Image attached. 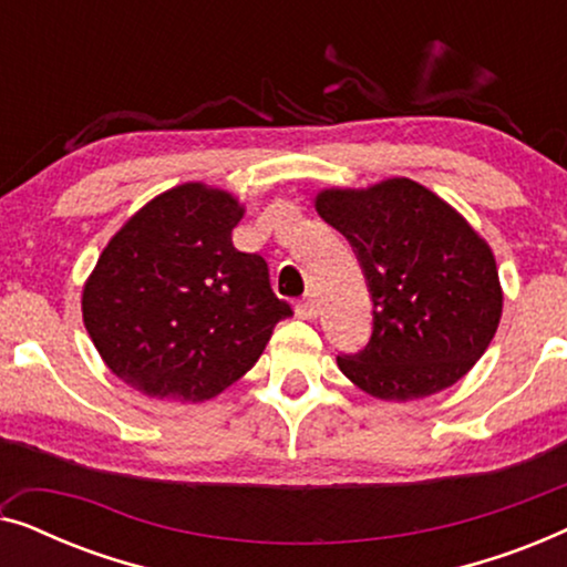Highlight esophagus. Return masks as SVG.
<instances>
[{"instance_id": "1", "label": "esophagus", "mask_w": 567, "mask_h": 567, "mask_svg": "<svg viewBox=\"0 0 567 567\" xmlns=\"http://www.w3.org/2000/svg\"><path fill=\"white\" fill-rule=\"evenodd\" d=\"M297 315L301 320H317V315H320V301H317L312 293H307V297L297 305Z\"/></svg>"}]
</instances>
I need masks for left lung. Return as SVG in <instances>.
<instances>
[{"label":"left lung","instance_id":"left-lung-1","mask_svg":"<svg viewBox=\"0 0 567 567\" xmlns=\"http://www.w3.org/2000/svg\"><path fill=\"white\" fill-rule=\"evenodd\" d=\"M315 208L353 245L374 301L369 343L338 355L340 371L386 402L421 400L460 382L503 315L498 266L480 231L410 177L322 188Z\"/></svg>","mask_w":567,"mask_h":567}]
</instances>
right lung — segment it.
<instances>
[{
  "label": "right lung",
  "instance_id": "add662e5",
  "mask_svg": "<svg viewBox=\"0 0 567 567\" xmlns=\"http://www.w3.org/2000/svg\"><path fill=\"white\" fill-rule=\"evenodd\" d=\"M235 193L175 185L144 204L100 252L82 320L100 359L146 398L204 402L247 374L291 307L268 262L239 252Z\"/></svg>",
  "mask_w": 567,
  "mask_h": 567
}]
</instances>
